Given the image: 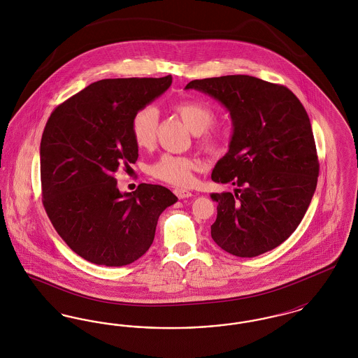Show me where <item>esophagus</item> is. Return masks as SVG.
<instances>
[{
	"label": "esophagus",
	"instance_id": "esophagus-1",
	"mask_svg": "<svg viewBox=\"0 0 358 358\" xmlns=\"http://www.w3.org/2000/svg\"><path fill=\"white\" fill-rule=\"evenodd\" d=\"M174 194L180 199V200H184V199H189V197H192V193L189 192V190H185V189H180V187H177V189H174Z\"/></svg>",
	"mask_w": 358,
	"mask_h": 358
}]
</instances>
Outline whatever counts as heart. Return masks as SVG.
I'll return each mask as SVG.
<instances>
[{"instance_id":"b5f03b06","label":"heart","mask_w":358,"mask_h":358,"mask_svg":"<svg viewBox=\"0 0 358 358\" xmlns=\"http://www.w3.org/2000/svg\"><path fill=\"white\" fill-rule=\"evenodd\" d=\"M174 113L182 120L193 134H200L199 146L206 153H217L224 145V134L219 130H208L216 120V114L204 103L184 101L173 106ZM158 130V113L153 107L138 111L131 122V134L141 149L153 148ZM200 168V162L192 157L164 154L150 166L149 173L154 178L173 187H189L193 173Z\"/></svg>"}]
</instances>
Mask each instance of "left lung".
<instances>
[{
	"mask_svg": "<svg viewBox=\"0 0 358 358\" xmlns=\"http://www.w3.org/2000/svg\"><path fill=\"white\" fill-rule=\"evenodd\" d=\"M229 111L234 133L212 180L236 185L212 193L210 235L224 251L254 257L280 245L302 222L317 187L320 162L306 110L287 87L248 75L192 80Z\"/></svg>",
	"mask_w": 358,
	"mask_h": 358,
	"instance_id": "left-lung-1",
	"label": "left lung"
}]
</instances>
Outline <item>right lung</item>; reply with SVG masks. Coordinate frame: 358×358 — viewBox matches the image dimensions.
<instances>
[{
  "mask_svg": "<svg viewBox=\"0 0 358 358\" xmlns=\"http://www.w3.org/2000/svg\"><path fill=\"white\" fill-rule=\"evenodd\" d=\"M171 85V75L103 79L59 104L45 124L43 204L60 238L94 264L136 262L150 248L159 215L178 200L152 184L122 193L114 177L138 158L134 115Z\"/></svg>",
  "mask_w": 358,
  "mask_h": 358,
  "instance_id": "right-lung-1",
  "label": "right lung"
}]
</instances>
